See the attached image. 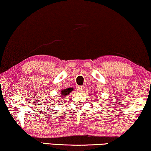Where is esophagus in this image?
Wrapping results in <instances>:
<instances>
[{
	"mask_svg": "<svg viewBox=\"0 0 151 151\" xmlns=\"http://www.w3.org/2000/svg\"><path fill=\"white\" fill-rule=\"evenodd\" d=\"M84 90H85V87L83 86H79L77 87V91L78 92H83L84 91Z\"/></svg>",
	"mask_w": 151,
	"mask_h": 151,
	"instance_id": "1",
	"label": "esophagus"
}]
</instances>
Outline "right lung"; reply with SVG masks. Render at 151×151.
<instances>
[{
  "instance_id": "add662e5",
  "label": "right lung",
  "mask_w": 151,
  "mask_h": 151,
  "mask_svg": "<svg viewBox=\"0 0 151 151\" xmlns=\"http://www.w3.org/2000/svg\"><path fill=\"white\" fill-rule=\"evenodd\" d=\"M73 88L70 87V88H68V89L62 90L61 96H60V97H61V96H66L67 95H68V94L70 93V91H73Z\"/></svg>"
}]
</instances>
